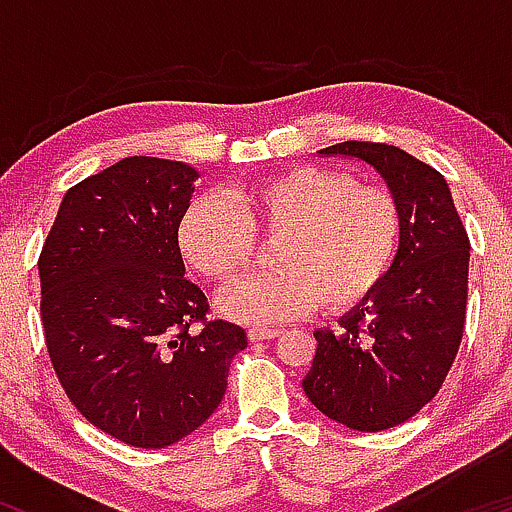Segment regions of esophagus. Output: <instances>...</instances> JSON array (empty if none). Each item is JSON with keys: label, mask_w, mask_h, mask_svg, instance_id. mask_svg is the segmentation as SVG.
Returning <instances> with one entry per match:
<instances>
[{"label": "esophagus", "mask_w": 512, "mask_h": 512, "mask_svg": "<svg viewBox=\"0 0 512 512\" xmlns=\"http://www.w3.org/2000/svg\"><path fill=\"white\" fill-rule=\"evenodd\" d=\"M279 334V330H264V327H252V330H248L250 342H264V339H274Z\"/></svg>", "instance_id": "34e87169"}]
</instances>
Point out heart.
Here are the masks:
<instances>
[{"label": "heart", "instance_id": "1", "mask_svg": "<svg viewBox=\"0 0 512 512\" xmlns=\"http://www.w3.org/2000/svg\"><path fill=\"white\" fill-rule=\"evenodd\" d=\"M257 236L275 240L274 274L250 276L219 296L221 313L250 325L293 320L315 308H354L383 281L399 248L402 216L378 187L339 170L298 166L231 197L202 192L178 223L182 257L228 284L255 255Z\"/></svg>", "mask_w": 512, "mask_h": 512}]
</instances>
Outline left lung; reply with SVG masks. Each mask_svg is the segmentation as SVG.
<instances>
[{
    "mask_svg": "<svg viewBox=\"0 0 512 512\" xmlns=\"http://www.w3.org/2000/svg\"><path fill=\"white\" fill-rule=\"evenodd\" d=\"M361 161L380 175L402 216L399 248L383 281L339 330H315L310 402L363 433L411 419L436 397L455 361L467 305L469 238L436 168L387 144L342 142L317 151Z\"/></svg>",
    "mask_w": 512,
    "mask_h": 512,
    "instance_id": "1",
    "label": "left lung"
}]
</instances>
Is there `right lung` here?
<instances>
[{"label": "right lung", "mask_w": 512, "mask_h": 512, "mask_svg": "<svg viewBox=\"0 0 512 512\" xmlns=\"http://www.w3.org/2000/svg\"><path fill=\"white\" fill-rule=\"evenodd\" d=\"M199 170L129 156L64 195L38 260L40 315L74 407L132 448H166L221 404L243 327L207 322L178 223ZM202 321L195 333L189 327Z\"/></svg>", "instance_id": "obj_1"}]
</instances>
